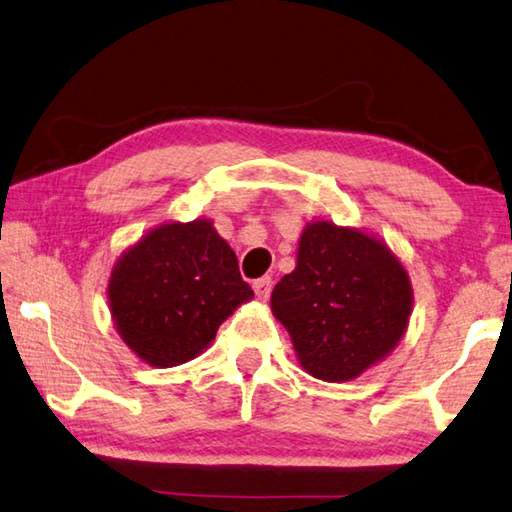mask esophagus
Here are the masks:
<instances>
[{
	"label": "esophagus",
	"instance_id": "obj_1",
	"mask_svg": "<svg viewBox=\"0 0 512 512\" xmlns=\"http://www.w3.org/2000/svg\"><path fill=\"white\" fill-rule=\"evenodd\" d=\"M254 291L260 300H267L269 293H271V278L269 276H263L254 280Z\"/></svg>",
	"mask_w": 512,
	"mask_h": 512
}]
</instances>
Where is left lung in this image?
<instances>
[{"label":"left lung","mask_w":512,"mask_h":512,"mask_svg":"<svg viewBox=\"0 0 512 512\" xmlns=\"http://www.w3.org/2000/svg\"><path fill=\"white\" fill-rule=\"evenodd\" d=\"M304 370L348 381L388 355L405 333L412 287L381 241L335 223L302 232L298 265L271 293Z\"/></svg>","instance_id":"1"}]
</instances>
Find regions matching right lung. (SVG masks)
<instances>
[{
    "instance_id": "add662e5",
    "label": "right lung",
    "mask_w": 512,
    "mask_h": 512,
    "mask_svg": "<svg viewBox=\"0 0 512 512\" xmlns=\"http://www.w3.org/2000/svg\"><path fill=\"white\" fill-rule=\"evenodd\" d=\"M252 295L236 254L206 219L160 225L118 260L109 280L118 333L157 368L197 357Z\"/></svg>"
}]
</instances>
